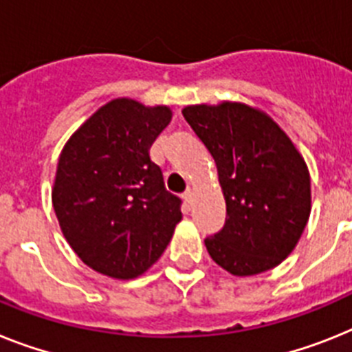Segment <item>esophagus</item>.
<instances>
[{
  "label": "esophagus",
  "mask_w": 352,
  "mask_h": 352,
  "mask_svg": "<svg viewBox=\"0 0 352 352\" xmlns=\"http://www.w3.org/2000/svg\"><path fill=\"white\" fill-rule=\"evenodd\" d=\"M182 199H184L186 202L190 204V202H191V199H193V191H191V190H186L184 193H182Z\"/></svg>",
  "instance_id": "34e87169"
}]
</instances>
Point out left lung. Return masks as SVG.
Masks as SVG:
<instances>
[{
  "mask_svg": "<svg viewBox=\"0 0 352 352\" xmlns=\"http://www.w3.org/2000/svg\"><path fill=\"white\" fill-rule=\"evenodd\" d=\"M182 114L217 162L226 197V226L206 238L209 256L232 276L277 267L311 211L302 155L268 114L245 103L188 105Z\"/></svg>",
  "mask_w": 352,
  "mask_h": 352,
  "instance_id": "8db88e82",
  "label": "left lung"
}]
</instances>
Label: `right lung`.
I'll return each instance as SVG.
<instances>
[{
  "label": "right lung",
  "instance_id": "1",
  "mask_svg": "<svg viewBox=\"0 0 352 352\" xmlns=\"http://www.w3.org/2000/svg\"><path fill=\"white\" fill-rule=\"evenodd\" d=\"M170 120L166 105L116 98L62 148L53 209L71 249L103 276H141L181 221V199L166 191L161 168L150 159V146Z\"/></svg>",
  "mask_w": 352,
  "mask_h": 352
}]
</instances>
